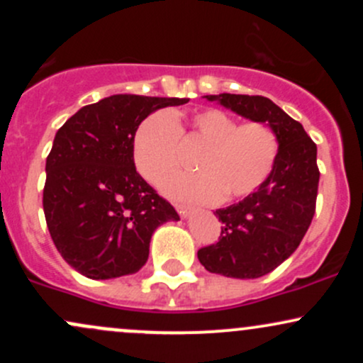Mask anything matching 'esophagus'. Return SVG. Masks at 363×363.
<instances>
[{"label":"esophagus","mask_w":363,"mask_h":363,"mask_svg":"<svg viewBox=\"0 0 363 363\" xmlns=\"http://www.w3.org/2000/svg\"><path fill=\"white\" fill-rule=\"evenodd\" d=\"M176 210H177V213L182 216V218H187V216L191 215V208L186 205H176Z\"/></svg>","instance_id":"obj_1"}]
</instances>
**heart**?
Masks as SVG:
<instances>
[{
	"mask_svg": "<svg viewBox=\"0 0 363 363\" xmlns=\"http://www.w3.org/2000/svg\"><path fill=\"white\" fill-rule=\"evenodd\" d=\"M182 141L205 148L194 160L196 174L172 177L164 191L196 203H232L256 193L272 176L280 140L261 121H237L220 109H199L189 116L157 111L145 118L133 136V158L138 172L160 184L179 167Z\"/></svg>",
	"mask_w": 363,
	"mask_h": 363,
	"instance_id": "obj_1",
	"label": "heart"
}]
</instances>
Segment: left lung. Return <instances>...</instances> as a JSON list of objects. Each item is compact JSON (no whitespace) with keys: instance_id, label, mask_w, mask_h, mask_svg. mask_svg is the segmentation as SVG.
<instances>
[{"instance_id":"left-lung-1","label":"left lung","mask_w":363,"mask_h":363,"mask_svg":"<svg viewBox=\"0 0 363 363\" xmlns=\"http://www.w3.org/2000/svg\"><path fill=\"white\" fill-rule=\"evenodd\" d=\"M239 116L274 129L280 153L272 176L242 201L215 211L222 222L218 242L198 251L210 273L259 278L289 259L302 242L315 213L318 147L298 121L261 95H206Z\"/></svg>"}]
</instances>
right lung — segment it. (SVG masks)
<instances>
[{"label": "right lung", "instance_id": "obj_1", "mask_svg": "<svg viewBox=\"0 0 363 363\" xmlns=\"http://www.w3.org/2000/svg\"><path fill=\"white\" fill-rule=\"evenodd\" d=\"M189 99L111 95L57 129L45 160L43 206L62 259L91 280L140 272L158 225L179 220L136 172L133 136L147 116Z\"/></svg>", "mask_w": 363, "mask_h": 363}]
</instances>
